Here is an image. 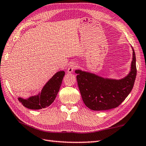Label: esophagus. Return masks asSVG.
I'll use <instances>...</instances> for the list:
<instances>
[{"instance_id": "obj_1", "label": "esophagus", "mask_w": 146, "mask_h": 146, "mask_svg": "<svg viewBox=\"0 0 146 146\" xmlns=\"http://www.w3.org/2000/svg\"><path fill=\"white\" fill-rule=\"evenodd\" d=\"M77 67H78V66H77V64L76 63H71L69 65V67H68L67 72L69 73H72L76 68H77Z\"/></svg>"}]
</instances>
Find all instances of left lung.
Listing matches in <instances>:
<instances>
[{
	"instance_id": "8db88e82",
	"label": "left lung",
	"mask_w": 146,
	"mask_h": 146,
	"mask_svg": "<svg viewBox=\"0 0 146 146\" xmlns=\"http://www.w3.org/2000/svg\"><path fill=\"white\" fill-rule=\"evenodd\" d=\"M131 71L120 80L103 78L94 74L76 70L77 80L85 105L93 111H106L118 107L133 88L137 74L135 54L132 48Z\"/></svg>"
}]
</instances>
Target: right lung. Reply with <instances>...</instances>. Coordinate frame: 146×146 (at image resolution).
<instances>
[{"label":"right lung","mask_w":146,"mask_h":146,"mask_svg":"<svg viewBox=\"0 0 146 146\" xmlns=\"http://www.w3.org/2000/svg\"><path fill=\"white\" fill-rule=\"evenodd\" d=\"M64 75V71H59L46 83L38 95L30 97L27 99L19 98V102L30 109L37 110L47 108L56 99Z\"/></svg>","instance_id":"obj_1"}]
</instances>
